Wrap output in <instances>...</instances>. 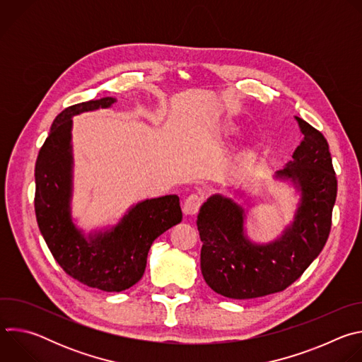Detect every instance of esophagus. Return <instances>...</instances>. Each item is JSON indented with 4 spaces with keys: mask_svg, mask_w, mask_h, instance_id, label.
Masks as SVG:
<instances>
[{
    "mask_svg": "<svg viewBox=\"0 0 362 362\" xmlns=\"http://www.w3.org/2000/svg\"><path fill=\"white\" fill-rule=\"evenodd\" d=\"M202 206V197L199 194H190L183 203V214L187 216H193L199 212Z\"/></svg>",
    "mask_w": 362,
    "mask_h": 362,
    "instance_id": "obj_1",
    "label": "esophagus"
}]
</instances>
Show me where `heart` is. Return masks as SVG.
<instances>
[{
    "instance_id": "1",
    "label": "heart",
    "mask_w": 362,
    "mask_h": 362,
    "mask_svg": "<svg viewBox=\"0 0 362 362\" xmlns=\"http://www.w3.org/2000/svg\"><path fill=\"white\" fill-rule=\"evenodd\" d=\"M219 134L223 136L225 139H229V137L238 134V127H236L235 124H232L230 122H223V123L219 126ZM250 154H252V148H250V147H246V148L243 150V153H242V158L246 159V158L250 156Z\"/></svg>"
}]
</instances>
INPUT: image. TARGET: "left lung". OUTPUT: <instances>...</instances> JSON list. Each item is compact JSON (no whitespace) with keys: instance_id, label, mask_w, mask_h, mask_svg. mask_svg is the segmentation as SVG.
Listing matches in <instances>:
<instances>
[{"instance_id":"obj_1","label":"left lung","mask_w":362,"mask_h":362,"mask_svg":"<svg viewBox=\"0 0 362 362\" xmlns=\"http://www.w3.org/2000/svg\"><path fill=\"white\" fill-rule=\"evenodd\" d=\"M302 140L274 180L293 189L296 197L292 219L279 236L261 243L246 233L249 209L232 197L216 193L206 200L197 215L203 242L200 269L204 282L216 293L232 299H252L281 292L295 282L324 249L337 177L328 143L321 132L296 117ZM230 193L247 204L255 194L242 189Z\"/></svg>"}]
</instances>
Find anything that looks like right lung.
Returning <instances> with one entry per match:
<instances>
[{
    "label": "right lung",
    "mask_w": 362,
    "mask_h": 362,
    "mask_svg": "<svg viewBox=\"0 0 362 362\" xmlns=\"http://www.w3.org/2000/svg\"><path fill=\"white\" fill-rule=\"evenodd\" d=\"M116 101L103 97L62 112L40 148L34 173L35 216L49 252L71 278L106 292H122L137 284L154 239L183 216L179 196L166 194L132 204L115 225L91 230L77 225L73 216V117L110 109Z\"/></svg>",
    "instance_id": "add662e5"
}]
</instances>
